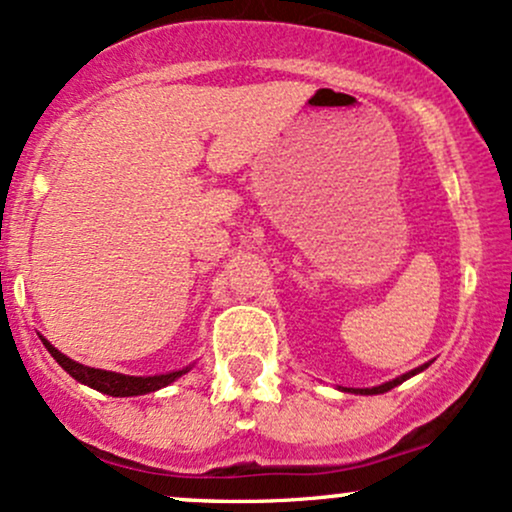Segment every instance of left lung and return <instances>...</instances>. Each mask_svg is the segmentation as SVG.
<instances>
[{"label": "left lung", "mask_w": 512, "mask_h": 512, "mask_svg": "<svg viewBox=\"0 0 512 512\" xmlns=\"http://www.w3.org/2000/svg\"><path fill=\"white\" fill-rule=\"evenodd\" d=\"M424 368H428V363H424V366H419V368H414V370H409V373L399 375V378L390 380V383H383V385H378V387H363V390H356V387H346V390H349V392H354V395H383V392L392 390V387L402 385L404 380H409V378H411V375L421 373V370H424Z\"/></svg>", "instance_id": "obj_1"}]
</instances>
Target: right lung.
Returning <instances> with one entry per match:
<instances>
[{
    "mask_svg": "<svg viewBox=\"0 0 512 512\" xmlns=\"http://www.w3.org/2000/svg\"><path fill=\"white\" fill-rule=\"evenodd\" d=\"M45 349L50 351L52 358H55L60 366L72 375L74 380L84 383L93 390L103 392V395L110 397H137V395H146V392H156L161 387H166L170 383L185 375L190 368L175 370V373H166V375H149V378H137V375H122V373H113V370H101V368H88L84 363H76L72 358H67L62 351H57L48 339H43Z\"/></svg>",
    "mask_w": 512,
    "mask_h": 512,
    "instance_id": "1",
    "label": "right lung"
}]
</instances>
